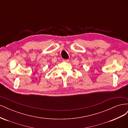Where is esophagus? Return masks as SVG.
<instances>
[{"label": "esophagus", "mask_w": 128, "mask_h": 128, "mask_svg": "<svg viewBox=\"0 0 128 128\" xmlns=\"http://www.w3.org/2000/svg\"><path fill=\"white\" fill-rule=\"evenodd\" d=\"M62 61H63L64 62H69V59H63Z\"/></svg>", "instance_id": "1"}]
</instances>
